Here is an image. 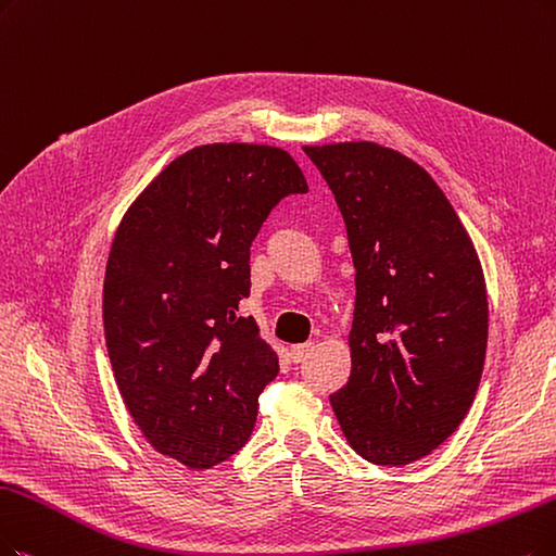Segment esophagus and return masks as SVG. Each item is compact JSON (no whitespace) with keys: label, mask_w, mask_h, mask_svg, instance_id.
<instances>
[{"label":"esophagus","mask_w":556,"mask_h":556,"mask_svg":"<svg viewBox=\"0 0 556 556\" xmlns=\"http://www.w3.org/2000/svg\"><path fill=\"white\" fill-rule=\"evenodd\" d=\"M315 349V344L313 342H305V344H294L292 349H290V358L294 361V363H303V358L305 355Z\"/></svg>","instance_id":"obj_1"}]
</instances>
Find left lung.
<instances>
[{
	"label": "left lung",
	"instance_id": "1",
	"mask_svg": "<svg viewBox=\"0 0 556 556\" xmlns=\"http://www.w3.org/2000/svg\"><path fill=\"white\" fill-rule=\"evenodd\" d=\"M303 150L336 195L355 266L351 376L330 406L365 460H419L458 429L481 381L488 299L475 243L406 154L371 141Z\"/></svg>",
	"mask_w": 556,
	"mask_h": 556
}]
</instances>
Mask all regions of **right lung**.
I'll list each match as a JSON object with an SVG mask.
<instances>
[{"label":"right lung","mask_w":556,"mask_h":556,"mask_svg":"<svg viewBox=\"0 0 556 556\" xmlns=\"http://www.w3.org/2000/svg\"><path fill=\"white\" fill-rule=\"evenodd\" d=\"M307 182L290 152L198 146L125 212L106 260L102 319L123 402L150 445L207 470L253 433L278 355L253 317L251 243L269 212Z\"/></svg>","instance_id":"right-lung-1"}]
</instances>
